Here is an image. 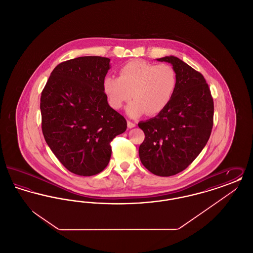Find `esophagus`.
Wrapping results in <instances>:
<instances>
[{
  "label": "esophagus",
  "mask_w": 253,
  "mask_h": 253,
  "mask_svg": "<svg viewBox=\"0 0 253 253\" xmlns=\"http://www.w3.org/2000/svg\"><path fill=\"white\" fill-rule=\"evenodd\" d=\"M127 125H128V128H130V129H132L133 127H135V123H133V122L130 121H127Z\"/></svg>",
  "instance_id": "obj_1"
}]
</instances>
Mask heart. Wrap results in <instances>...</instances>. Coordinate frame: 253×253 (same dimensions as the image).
<instances>
[{"instance_id": "1", "label": "heart", "mask_w": 253, "mask_h": 253, "mask_svg": "<svg viewBox=\"0 0 253 253\" xmlns=\"http://www.w3.org/2000/svg\"><path fill=\"white\" fill-rule=\"evenodd\" d=\"M177 82V74L171 65L135 60L121 67L119 78L106 77L103 90L115 110H120L132 95L133 100L127 107L130 117L137 118L144 113L156 116L171 101Z\"/></svg>"}]
</instances>
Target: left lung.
I'll list each match as a JSON object with an SVG mask.
<instances>
[{
    "label": "left lung",
    "mask_w": 253,
    "mask_h": 253,
    "mask_svg": "<svg viewBox=\"0 0 253 253\" xmlns=\"http://www.w3.org/2000/svg\"><path fill=\"white\" fill-rule=\"evenodd\" d=\"M157 60L172 65L177 88L165 110L138 123L145 133L138 154L152 173L171 176L187 168L207 144L213 125V99L201 73L173 56Z\"/></svg>",
    "instance_id": "1"
}]
</instances>
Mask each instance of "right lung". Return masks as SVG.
Listing matches in <instances>:
<instances>
[{
    "mask_svg": "<svg viewBox=\"0 0 253 253\" xmlns=\"http://www.w3.org/2000/svg\"><path fill=\"white\" fill-rule=\"evenodd\" d=\"M110 59L87 56L63 61L51 73L41 96L42 130L60 163L91 176L108 165L111 141L127 122L111 108L103 90Z\"/></svg>",
    "mask_w": 253,
    "mask_h": 253,
    "instance_id": "add662e5",
    "label": "right lung"
}]
</instances>
